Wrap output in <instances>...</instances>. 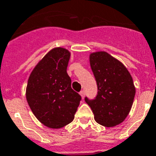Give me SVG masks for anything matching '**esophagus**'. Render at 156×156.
Here are the masks:
<instances>
[{
	"label": "esophagus",
	"mask_w": 156,
	"mask_h": 156,
	"mask_svg": "<svg viewBox=\"0 0 156 156\" xmlns=\"http://www.w3.org/2000/svg\"><path fill=\"white\" fill-rule=\"evenodd\" d=\"M80 96H81V98H84V97H85V91H83V90H82V91H80Z\"/></svg>",
	"instance_id": "obj_1"
}]
</instances>
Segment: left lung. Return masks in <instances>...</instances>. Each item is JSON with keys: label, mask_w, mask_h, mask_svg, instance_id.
I'll list each match as a JSON object with an SVG mask.
<instances>
[{"label": "left lung", "mask_w": 156, "mask_h": 156, "mask_svg": "<svg viewBox=\"0 0 156 156\" xmlns=\"http://www.w3.org/2000/svg\"><path fill=\"white\" fill-rule=\"evenodd\" d=\"M90 65L98 86L93 100L85 101L91 107L95 121L106 127L123 122L133 104L136 88L133 77L121 61L104 51L92 52Z\"/></svg>", "instance_id": "left-lung-1"}]
</instances>
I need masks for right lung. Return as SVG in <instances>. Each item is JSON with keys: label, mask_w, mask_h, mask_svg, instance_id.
I'll list each match as a JSON object with an SVG mask.
<instances>
[{"label": "right lung", "mask_w": 156, "mask_h": 156, "mask_svg": "<svg viewBox=\"0 0 156 156\" xmlns=\"http://www.w3.org/2000/svg\"><path fill=\"white\" fill-rule=\"evenodd\" d=\"M70 51L55 47L47 52L30 75L26 99L37 120L49 128L58 129L75 118L81 97L71 88L67 74Z\"/></svg>", "instance_id": "add662e5"}]
</instances>
